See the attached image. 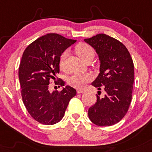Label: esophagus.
Returning a JSON list of instances; mask_svg holds the SVG:
<instances>
[{
  "label": "esophagus",
  "instance_id": "obj_1",
  "mask_svg": "<svg viewBox=\"0 0 152 152\" xmlns=\"http://www.w3.org/2000/svg\"><path fill=\"white\" fill-rule=\"evenodd\" d=\"M85 90H82V89H77V94H83L85 93Z\"/></svg>",
  "mask_w": 152,
  "mask_h": 152
}]
</instances>
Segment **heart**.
<instances>
[{
    "label": "heart",
    "instance_id": "heart-1",
    "mask_svg": "<svg viewBox=\"0 0 152 152\" xmlns=\"http://www.w3.org/2000/svg\"><path fill=\"white\" fill-rule=\"evenodd\" d=\"M75 51L77 55L81 58L84 62L91 60L94 58L96 52L94 49L86 43L81 42L78 44L75 47ZM69 52L66 50L61 54L59 58V67L61 70L65 69V63L68 56ZM92 79V76L89 74H74L69 76L67 82L71 86L77 88H83L86 85L90 82Z\"/></svg>",
    "mask_w": 152,
    "mask_h": 152
}]
</instances>
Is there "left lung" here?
I'll return each instance as SVG.
<instances>
[{"label": "left lung", "instance_id": "1", "mask_svg": "<svg viewBox=\"0 0 152 152\" xmlns=\"http://www.w3.org/2000/svg\"><path fill=\"white\" fill-rule=\"evenodd\" d=\"M96 49L100 61V74L92 83L98 88L97 100L88 109L91 121L98 126L118 123L128 111L132 96L134 64L126 47L105 34L85 39ZM102 88L106 94L99 96Z\"/></svg>", "mask_w": 152, "mask_h": 152}]
</instances>
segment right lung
<instances>
[{"label":"right lung","mask_w":152,"mask_h":152,"mask_svg":"<svg viewBox=\"0 0 152 152\" xmlns=\"http://www.w3.org/2000/svg\"><path fill=\"white\" fill-rule=\"evenodd\" d=\"M75 42L74 39L49 33L34 40L23 52L18 71L22 98L31 117L43 125L59 122L76 94L69 86L61 91H49L52 80L58 87L64 86V81L56 76L59 73V58Z\"/></svg>","instance_id":"1"}]
</instances>
